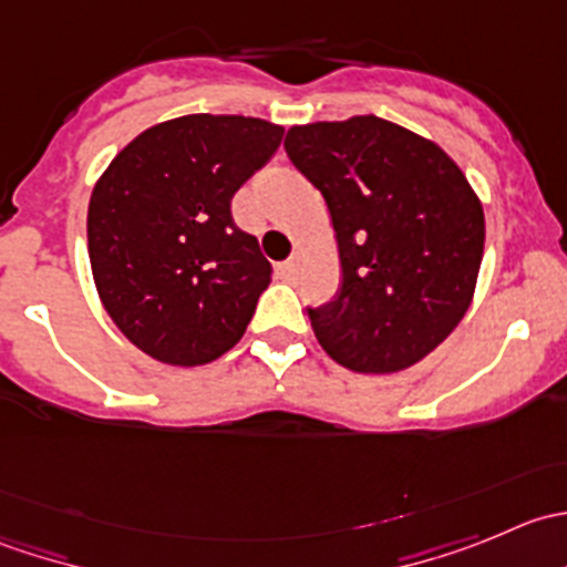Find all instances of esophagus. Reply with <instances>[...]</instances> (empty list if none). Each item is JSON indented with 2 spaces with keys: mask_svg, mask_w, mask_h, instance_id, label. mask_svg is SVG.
<instances>
[{
  "mask_svg": "<svg viewBox=\"0 0 567 567\" xmlns=\"http://www.w3.org/2000/svg\"><path fill=\"white\" fill-rule=\"evenodd\" d=\"M296 274H299V262L296 260H285L277 266V277L285 279V282H290V279H296Z\"/></svg>",
  "mask_w": 567,
  "mask_h": 567,
  "instance_id": "1",
  "label": "esophagus"
}]
</instances>
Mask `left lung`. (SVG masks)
Here are the masks:
<instances>
[{
	"instance_id": "8db88e82",
	"label": "left lung",
	"mask_w": 567,
	"mask_h": 567,
	"mask_svg": "<svg viewBox=\"0 0 567 567\" xmlns=\"http://www.w3.org/2000/svg\"><path fill=\"white\" fill-rule=\"evenodd\" d=\"M293 167L323 194L340 290L307 307L318 342L357 373H398L433 351L472 305L483 205L431 140L375 114L293 125Z\"/></svg>"
}]
</instances>
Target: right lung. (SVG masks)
Segmentation results:
<instances>
[{"label": "right lung", "instance_id": "right-lung-1", "mask_svg": "<svg viewBox=\"0 0 567 567\" xmlns=\"http://www.w3.org/2000/svg\"><path fill=\"white\" fill-rule=\"evenodd\" d=\"M282 125L186 114L142 131L95 183L87 249L109 318L147 357L197 368L247 331L271 262L230 199L282 142Z\"/></svg>", "mask_w": 567, "mask_h": 567}]
</instances>
